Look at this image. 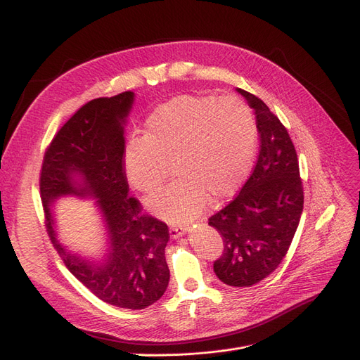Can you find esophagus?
Segmentation results:
<instances>
[{"instance_id":"obj_1","label":"esophagus","mask_w":360,"mask_h":360,"mask_svg":"<svg viewBox=\"0 0 360 360\" xmlns=\"http://www.w3.org/2000/svg\"><path fill=\"white\" fill-rule=\"evenodd\" d=\"M184 233H188V229H186V227H181V226H177V224L169 227V236L172 239H177V238L183 236Z\"/></svg>"}]
</instances>
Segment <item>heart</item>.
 I'll list each match as a JSON object with an SVG mask.
<instances>
[{"label":"heart","instance_id":"b5f03b06","mask_svg":"<svg viewBox=\"0 0 360 360\" xmlns=\"http://www.w3.org/2000/svg\"><path fill=\"white\" fill-rule=\"evenodd\" d=\"M257 149L252 109L236 94H181L158 106L145 136L128 143L124 172L133 189L150 193L172 169L177 179L146 199L169 223H188L205 204L220 202L247 177Z\"/></svg>","mask_w":360,"mask_h":360}]
</instances>
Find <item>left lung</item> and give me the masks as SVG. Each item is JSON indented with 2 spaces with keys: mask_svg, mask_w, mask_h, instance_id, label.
Listing matches in <instances>:
<instances>
[{
  "mask_svg": "<svg viewBox=\"0 0 360 360\" xmlns=\"http://www.w3.org/2000/svg\"><path fill=\"white\" fill-rule=\"evenodd\" d=\"M254 109L260 152L239 195L208 220L223 238L214 271L226 285L252 286L275 270L303 212L304 195L291 137L262 98L236 89Z\"/></svg>",
  "mask_w": 360,
  "mask_h": 360,
  "instance_id": "1",
  "label": "left lung"
}]
</instances>
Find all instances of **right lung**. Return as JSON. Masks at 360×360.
<instances>
[{
  "label": "right lung",
  "instance_id": "add662e5",
  "mask_svg": "<svg viewBox=\"0 0 360 360\" xmlns=\"http://www.w3.org/2000/svg\"><path fill=\"white\" fill-rule=\"evenodd\" d=\"M133 105V91L84 105L50 143L39 191L49 236L72 275L105 303L141 310L168 286L169 233L165 223L141 214L139 200L128 196L124 131ZM65 195L96 199L107 230V252L100 259L72 253L56 238L51 207Z\"/></svg>",
  "mask_w": 360,
  "mask_h": 360
}]
</instances>
